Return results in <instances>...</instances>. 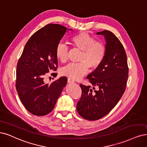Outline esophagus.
<instances>
[{
  "mask_svg": "<svg viewBox=\"0 0 147 147\" xmlns=\"http://www.w3.org/2000/svg\"><path fill=\"white\" fill-rule=\"evenodd\" d=\"M68 82L69 84H72V83H74V80L73 79H72L71 78H68Z\"/></svg>",
  "mask_w": 147,
  "mask_h": 147,
  "instance_id": "esophagus-1",
  "label": "esophagus"
}]
</instances>
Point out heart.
Masks as SVG:
<instances>
[{
  "label": "heart",
  "instance_id": "heart-1",
  "mask_svg": "<svg viewBox=\"0 0 147 147\" xmlns=\"http://www.w3.org/2000/svg\"><path fill=\"white\" fill-rule=\"evenodd\" d=\"M73 46L82 51L78 59V63H71L62 68L61 73L73 80H79L87 73L88 69L98 68L106 56L107 48L104 43L97 42L94 37L86 32H80L71 38ZM56 56L62 63L68 59V47L63 43L56 47Z\"/></svg>",
  "mask_w": 147,
  "mask_h": 147
}]
</instances>
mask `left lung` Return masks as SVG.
Returning <instances> with one entry per match:
<instances>
[{
	"label": "left lung",
	"instance_id": "left-lung-1",
	"mask_svg": "<svg viewBox=\"0 0 147 147\" xmlns=\"http://www.w3.org/2000/svg\"><path fill=\"white\" fill-rule=\"evenodd\" d=\"M96 34L104 36L106 56L87 76L93 87L80 84L82 93L76 107L79 115L89 121L98 120L110 112L125 92L128 78L127 54L120 40L108 30Z\"/></svg>",
	"mask_w": 147,
	"mask_h": 147
}]
</instances>
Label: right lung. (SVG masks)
Wrapping results in <instances>:
<instances>
[{
    "label": "right lung",
    "mask_w": 147,
    "mask_h": 147,
    "mask_svg": "<svg viewBox=\"0 0 147 147\" xmlns=\"http://www.w3.org/2000/svg\"><path fill=\"white\" fill-rule=\"evenodd\" d=\"M67 30L59 24L47 25L32 35L19 59L16 90L26 109L34 115L50 113L67 83L65 76L51 84L44 82L47 73L57 69L56 47Z\"/></svg>",
    "instance_id": "obj_1"
}]
</instances>
